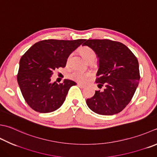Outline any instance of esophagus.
I'll use <instances>...</instances> for the list:
<instances>
[{
	"instance_id": "34e87169",
	"label": "esophagus",
	"mask_w": 157,
	"mask_h": 157,
	"mask_svg": "<svg viewBox=\"0 0 157 157\" xmlns=\"http://www.w3.org/2000/svg\"><path fill=\"white\" fill-rule=\"evenodd\" d=\"M78 86H79V88H85V86H86L85 85L82 84H79V83H78Z\"/></svg>"
}]
</instances>
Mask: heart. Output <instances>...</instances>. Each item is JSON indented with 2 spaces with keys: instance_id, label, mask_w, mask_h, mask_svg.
<instances>
[{
  "instance_id": "obj_1",
  "label": "heart",
  "mask_w": 157,
  "mask_h": 157,
  "mask_svg": "<svg viewBox=\"0 0 157 157\" xmlns=\"http://www.w3.org/2000/svg\"><path fill=\"white\" fill-rule=\"evenodd\" d=\"M79 53H80L81 56L82 58L86 61V62H89V61H93L95 58H96V53L91 48L88 47V46H83L79 50ZM71 55L67 57V63H68L71 59ZM89 76V74L87 73H83L78 71H74L70 74V77L74 80L78 81V82H84L86 80L88 77Z\"/></svg>"
}]
</instances>
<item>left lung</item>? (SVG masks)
Segmentation results:
<instances>
[{
  "mask_svg": "<svg viewBox=\"0 0 157 157\" xmlns=\"http://www.w3.org/2000/svg\"><path fill=\"white\" fill-rule=\"evenodd\" d=\"M99 59L96 83L104 86L96 90L86 104L92 111L100 115L121 112L133 97L140 79L139 63L136 56L122 43L109 39L86 40Z\"/></svg>",
  "mask_w": 157,
  "mask_h": 157,
  "instance_id": "1",
  "label": "left lung"
}]
</instances>
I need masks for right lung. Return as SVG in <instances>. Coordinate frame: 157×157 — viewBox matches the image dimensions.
<instances>
[{
    "mask_svg": "<svg viewBox=\"0 0 157 157\" xmlns=\"http://www.w3.org/2000/svg\"><path fill=\"white\" fill-rule=\"evenodd\" d=\"M85 39H48L40 41L21 56L17 83L26 102L40 113L58 109L65 101L69 88L76 83L64 79L61 84L51 82L53 71L66 66L67 59Z\"/></svg>",
    "mask_w": 157,
    "mask_h": 157,
    "instance_id": "right-lung-1",
    "label": "right lung"
}]
</instances>
